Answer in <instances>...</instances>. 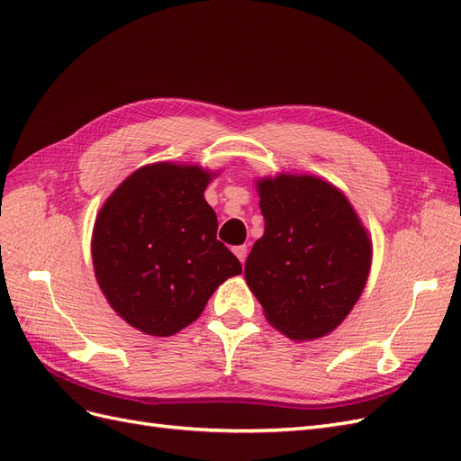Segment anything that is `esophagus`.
Listing matches in <instances>:
<instances>
[{"label": "esophagus", "instance_id": "1", "mask_svg": "<svg viewBox=\"0 0 461 461\" xmlns=\"http://www.w3.org/2000/svg\"><path fill=\"white\" fill-rule=\"evenodd\" d=\"M232 252H234V256L240 259V263L244 265L246 263V258H248V246H234L232 248Z\"/></svg>", "mask_w": 461, "mask_h": 461}]
</instances>
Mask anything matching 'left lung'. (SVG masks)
<instances>
[{
  "label": "left lung",
  "mask_w": 461,
  "mask_h": 461,
  "mask_svg": "<svg viewBox=\"0 0 461 461\" xmlns=\"http://www.w3.org/2000/svg\"><path fill=\"white\" fill-rule=\"evenodd\" d=\"M265 232L246 259V283L288 339L337 329L364 292L371 242L342 194L315 176L258 183Z\"/></svg>",
  "instance_id": "1"
}]
</instances>
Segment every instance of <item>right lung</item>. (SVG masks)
I'll return each instance as SVG.
<instances>
[{"mask_svg": "<svg viewBox=\"0 0 461 461\" xmlns=\"http://www.w3.org/2000/svg\"><path fill=\"white\" fill-rule=\"evenodd\" d=\"M200 167L148 165L111 194L95 219L92 259L107 302L129 325L171 337L242 265L217 240Z\"/></svg>", "mask_w": 461, "mask_h": 461, "instance_id": "add662e5", "label": "right lung"}]
</instances>
